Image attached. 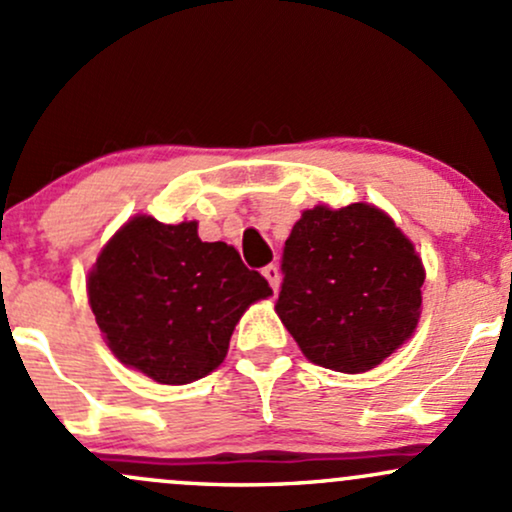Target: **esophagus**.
<instances>
[{
  "mask_svg": "<svg viewBox=\"0 0 512 512\" xmlns=\"http://www.w3.org/2000/svg\"><path fill=\"white\" fill-rule=\"evenodd\" d=\"M262 274H265V279L269 282V286H272L274 291L279 289V267L277 265H267L265 269H262Z\"/></svg>",
  "mask_w": 512,
  "mask_h": 512,
  "instance_id": "esophagus-1",
  "label": "esophagus"
}]
</instances>
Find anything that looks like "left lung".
Wrapping results in <instances>:
<instances>
[{
    "mask_svg": "<svg viewBox=\"0 0 512 512\" xmlns=\"http://www.w3.org/2000/svg\"><path fill=\"white\" fill-rule=\"evenodd\" d=\"M282 272L274 308L303 355L325 369L369 372L418 325L423 262L376 206L303 211L284 243Z\"/></svg>",
    "mask_w": 512,
    "mask_h": 512,
    "instance_id": "obj_1",
    "label": "left lung"
}]
</instances>
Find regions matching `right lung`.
I'll return each instance as SVG.
<instances>
[{
    "label": "right lung",
    "instance_id": "1",
    "mask_svg": "<svg viewBox=\"0 0 512 512\" xmlns=\"http://www.w3.org/2000/svg\"><path fill=\"white\" fill-rule=\"evenodd\" d=\"M87 294L119 362L179 386L226 359L235 323L272 289L233 245L201 243L196 221L136 216L101 250Z\"/></svg>",
    "mask_w": 512,
    "mask_h": 512
}]
</instances>
